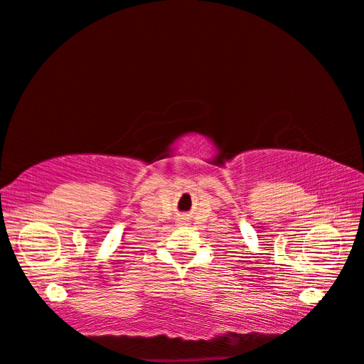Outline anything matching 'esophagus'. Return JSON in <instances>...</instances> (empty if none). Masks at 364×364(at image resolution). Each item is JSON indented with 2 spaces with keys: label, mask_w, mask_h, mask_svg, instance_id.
<instances>
[{
  "label": "esophagus",
  "mask_w": 364,
  "mask_h": 364,
  "mask_svg": "<svg viewBox=\"0 0 364 364\" xmlns=\"http://www.w3.org/2000/svg\"><path fill=\"white\" fill-rule=\"evenodd\" d=\"M181 225H186V223H185V221H183V223H181Z\"/></svg>",
  "instance_id": "esophagus-1"
}]
</instances>
